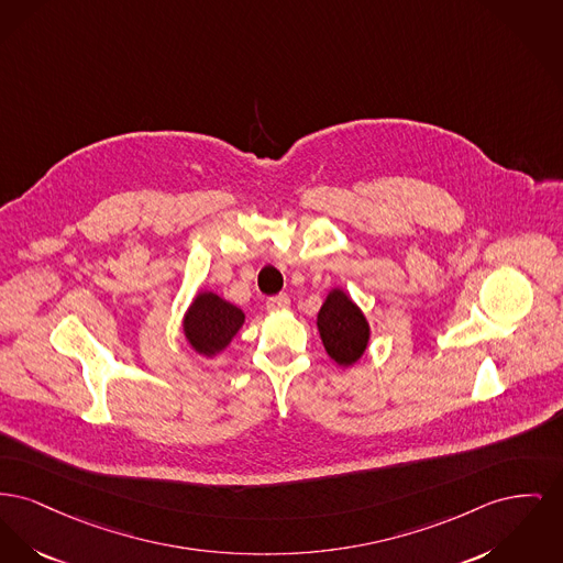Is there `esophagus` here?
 <instances>
[{
    "instance_id": "34e87169",
    "label": "esophagus",
    "mask_w": 563,
    "mask_h": 563,
    "mask_svg": "<svg viewBox=\"0 0 563 563\" xmlns=\"http://www.w3.org/2000/svg\"><path fill=\"white\" fill-rule=\"evenodd\" d=\"M289 306H291V299L287 298V296H276V298H269L265 301V308L269 312H278V310H285Z\"/></svg>"
}]
</instances>
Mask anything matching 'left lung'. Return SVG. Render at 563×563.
Masks as SVG:
<instances>
[{
    "label": "left lung",
    "instance_id": "8db88e82",
    "mask_svg": "<svg viewBox=\"0 0 563 563\" xmlns=\"http://www.w3.org/2000/svg\"><path fill=\"white\" fill-rule=\"evenodd\" d=\"M317 330L325 353L340 367L357 364L367 351L369 323L364 310L340 287L330 289L325 296L317 314Z\"/></svg>",
    "mask_w": 563,
    "mask_h": 563
}]
</instances>
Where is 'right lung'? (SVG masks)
<instances>
[{"label":"right lung","instance_id":"obj_1","mask_svg":"<svg viewBox=\"0 0 563 563\" xmlns=\"http://www.w3.org/2000/svg\"><path fill=\"white\" fill-rule=\"evenodd\" d=\"M244 312L214 291H198L183 314L180 330L187 344L206 360L221 355L244 325Z\"/></svg>","mask_w":563,"mask_h":563}]
</instances>
